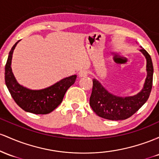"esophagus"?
<instances>
[{"label":"esophagus","instance_id":"1","mask_svg":"<svg viewBox=\"0 0 159 159\" xmlns=\"http://www.w3.org/2000/svg\"><path fill=\"white\" fill-rule=\"evenodd\" d=\"M88 76V72L86 70H80L79 72V76L80 77H85V76Z\"/></svg>","mask_w":159,"mask_h":159}]
</instances>
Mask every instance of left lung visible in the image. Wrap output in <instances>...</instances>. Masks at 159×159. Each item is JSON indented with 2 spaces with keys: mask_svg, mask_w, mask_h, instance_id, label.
<instances>
[{
  "mask_svg": "<svg viewBox=\"0 0 159 159\" xmlns=\"http://www.w3.org/2000/svg\"><path fill=\"white\" fill-rule=\"evenodd\" d=\"M140 51L147 59V76L143 88L138 94L130 97H118L110 93L96 79L92 80L89 104L98 116L109 120H124L134 115L147 102L152 87L153 65L149 53L143 48Z\"/></svg>",
  "mask_w": 159,
  "mask_h": 159,
  "instance_id": "obj_1",
  "label": "left lung"
}]
</instances>
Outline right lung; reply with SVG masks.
<instances>
[{
    "label": "right lung",
    "mask_w": 159,
    "mask_h": 159,
    "mask_svg": "<svg viewBox=\"0 0 159 159\" xmlns=\"http://www.w3.org/2000/svg\"><path fill=\"white\" fill-rule=\"evenodd\" d=\"M16 43L9 53L5 65V83L15 102L25 111L34 114H48L61 103L67 90L75 83L76 75L62 79L54 85L40 90H31L19 84L12 74L11 61Z\"/></svg>",
    "instance_id": "right-lung-1"
}]
</instances>
